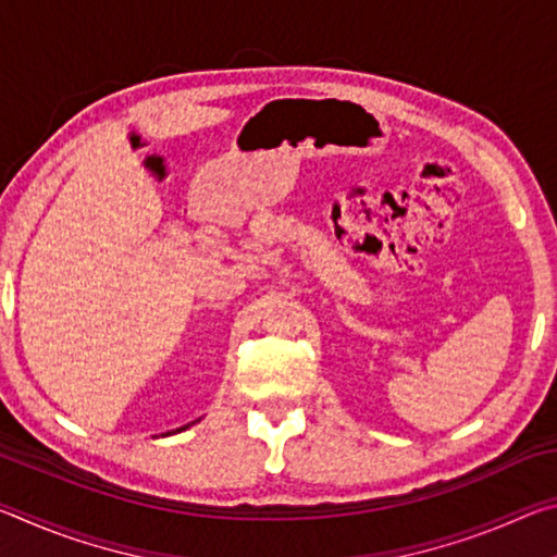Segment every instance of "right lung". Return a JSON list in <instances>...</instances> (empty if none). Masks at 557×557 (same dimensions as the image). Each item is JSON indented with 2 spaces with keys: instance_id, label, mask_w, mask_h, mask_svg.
Instances as JSON below:
<instances>
[{
  "instance_id": "add662e5",
  "label": "right lung",
  "mask_w": 557,
  "mask_h": 557,
  "mask_svg": "<svg viewBox=\"0 0 557 557\" xmlns=\"http://www.w3.org/2000/svg\"><path fill=\"white\" fill-rule=\"evenodd\" d=\"M178 430H186V425H184V428H178ZM178 430H176V432H178Z\"/></svg>"
}]
</instances>
